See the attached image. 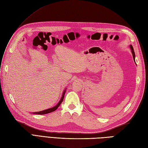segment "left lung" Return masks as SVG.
<instances>
[{
    "instance_id": "obj_1",
    "label": "left lung",
    "mask_w": 148,
    "mask_h": 148,
    "mask_svg": "<svg viewBox=\"0 0 148 148\" xmlns=\"http://www.w3.org/2000/svg\"><path fill=\"white\" fill-rule=\"evenodd\" d=\"M130 48L131 49V51H132V55H133V58H134V60L135 61V53H134V48H133V47H132V45L130 46Z\"/></svg>"
}]
</instances>
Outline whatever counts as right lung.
I'll list each match as a JSON object with an SVG mask.
<instances>
[{
	"instance_id": "1",
	"label": "right lung",
	"mask_w": 148,
	"mask_h": 148,
	"mask_svg": "<svg viewBox=\"0 0 148 148\" xmlns=\"http://www.w3.org/2000/svg\"><path fill=\"white\" fill-rule=\"evenodd\" d=\"M65 92H66V90H64V92H63V95H62V99H61V100H60V101L59 102V103H58L57 105H56L55 107H53V108H50V109H46V110H42V111H40V112H34L33 114H39V115H42V114H48V113H50V112H52L55 111V110H56L58 109V107L60 106V104L62 103V102H63V99H64V93H65Z\"/></svg>"
}]
</instances>
